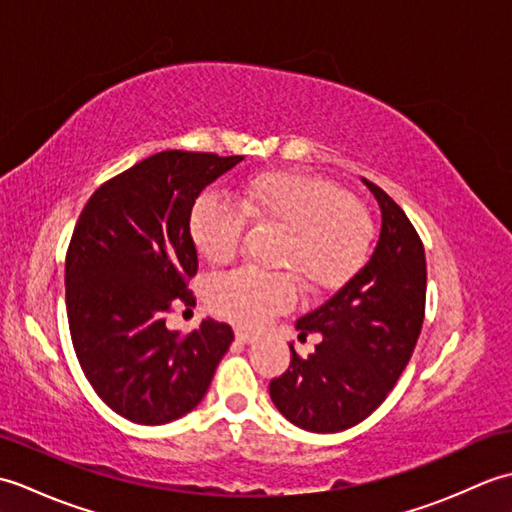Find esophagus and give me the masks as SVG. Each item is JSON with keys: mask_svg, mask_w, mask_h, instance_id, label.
<instances>
[{"mask_svg": "<svg viewBox=\"0 0 512 512\" xmlns=\"http://www.w3.org/2000/svg\"><path fill=\"white\" fill-rule=\"evenodd\" d=\"M235 339L239 341V343H246V345H250V343H255L259 336L257 334H250V332H244V330H237L235 332Z\"/></svg>", "mask_w": 512, "mask_h": 512, "instance_id": "obj_1", "label": "esophagus"}]
</instances>
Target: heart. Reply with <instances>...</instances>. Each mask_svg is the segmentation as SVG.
<instances>
[{"instance_id": "b5f03b06", "label": "heart", "mask_w": 512, "mask_h": 512, "mask_svg": "<svg viewBox=\"0 0 512 512\" xmlns=\"http://www.w3.org/2000/svg\"><path fill=\"white\" fill-rule=\"evenodd\" d=\"M233 198L235 206L204 193L191 209V242L209 264L237 253L246 220L277 228L273 264L295 275L303 290H334L363 268L372 220L334 182L303 171H270L244 182ZM209 297L220 317L257 328L290 306L295 284L286 273L242 268L215 279Z\"/></svg>"}]
</instances>
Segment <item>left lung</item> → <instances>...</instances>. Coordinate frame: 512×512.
<instances>
[{"instance_id": "1", "label": "left lung", "mask_w": 512, "mask_h": 512, "mask_svg": "<svg viewBox=\"0 0 512 512\" xmlns=\"http://www.w3.org/2000/svg\"><path fill=\"white\" fill-rule=\"evenodd\" d=\"M380 206L369 262L321 308L297 321L299 336L323 339L308 358L290 345V367L270 380L281 416L312 433L363 422L396 385L416 347L427 297V262L405 211L363 178Z\"/></svg>"}]
</instances>
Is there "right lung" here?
Listing matches in <instances>:
<instances>
[{
    "label": "right lung",
    "mask_w": 512,
    "mask_h": 512,
    "mask_svg": "<svg viewBox=\"0 0 512 512\" xmlns=\"http://www.w3.org/2000/svg\"><path fill=\"white\" fill-rule=\"evenodd\" d=\"M242 160L160 151L96 189L76 222L65 257L74 352L105 405L136 424L198 407L233 343V330L211 319L182 339L165 314L173 299L193 301V204Z\"/></svg>",
    "instance_id": "add662e5"
}]
</instances>
